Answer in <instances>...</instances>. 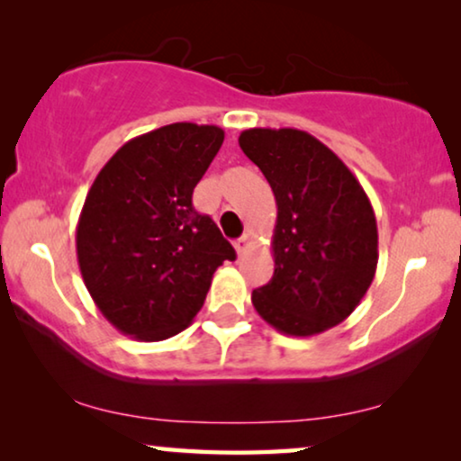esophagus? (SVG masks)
<instances>
[{
    "instance_id": "obj_1",
    "label": "esophagus",
    "mask_w": 461,
    "mask_h": 461,
    "mask_svg": "<svg viewBox=\"0 0 461 461\" xmlns=\"http://www.w3.org/2000/svg\"><path fill=\"white\" fill-rule=\"evenodd\" d=\"M235 249H237V256L241 258L245 251L249 249V235H243V237H239L237 241H235Z\"/></svg>"
}]
</instances>
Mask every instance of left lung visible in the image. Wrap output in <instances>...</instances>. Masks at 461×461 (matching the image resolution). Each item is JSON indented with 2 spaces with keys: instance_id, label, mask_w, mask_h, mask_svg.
Here are the masks:
<instances>
[{
  "instance_id": "1",
  "label": "left lung",
  "mask_w": 461,
  "mask_h": 461,
  "mask_svg": "<svg viewBox=\"0 0 461 461\" xmlns=\"http://www.w3.org/2000/svg\"><path fill=\"white\" fill-rule=\"evenodd\" d=\"M239 147L276 201L275 273L254 289L258 314L285 336H317L342 323L377 267V224L367 193L323 142L294 128H251Z\"/></svg>"
}]
</instances>
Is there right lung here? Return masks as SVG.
<instances>
[{"instance_id": "1", "label": "right lung", "mask_w": 461, "mask_h": 461, "mask_svg": "<svg viewBox=\"0 0 461 461\" xmlns=\"http://www.w3.org/2000/svg\"><path fill=\"white\" fill-rule=\"evenodd\" d=\"M224 142L218 125L169 123L104 163L77 222V262L94 304L125 336L159 342L186 330L232 245L193 191Z\"/></svg>"}]
</instances>
